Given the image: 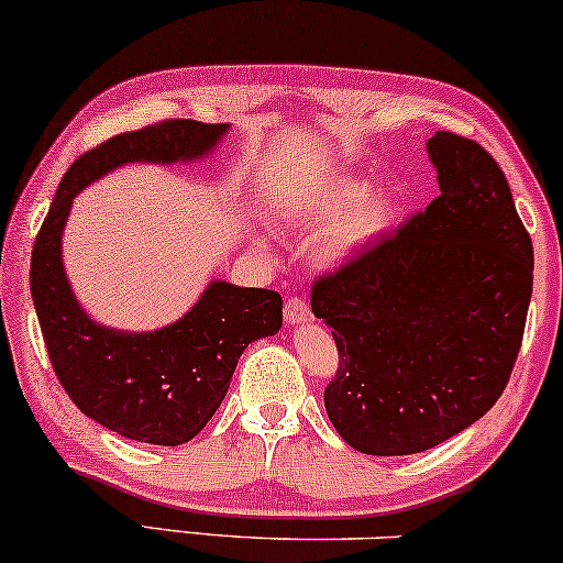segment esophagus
Instances as JSON below:
<instances>
[{
    "mask_svg": "<svg viewBox=\"0 0 563 563\" xmlns=\"http://www.w3.org/2000/svg\"><path fill=\"white\" fill-rule=\"evenodd\" d=\"M286 322L288 324L311 322V309L306 306L303 298H288V301H286Z\"/></svg>",
    "mask_w": 563,
    "mask_h": 563,
    "instance_id": "esophagus-1",
    "label": "esophagus"
}]
</instances>
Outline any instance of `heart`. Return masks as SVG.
<instances>
[{
	"mask_svg": "<svg viewBox=\"0 0 563 563\" xmlns=\"http://www.w3.org/2000/svg\"><path fill=\"white\" fill-rule=\"evenodd\" d=\"M368 196L372 184L361 176H327L290 189L283 197L280 216L294 229H324L317 239V257L324 265H343L393 223V202ZM252 241L260 246V239Z\"/></svg>",
	"mask_w": 563,
	"mask_h": 563,
	"instance_id": "obj_1",
	"label": "heart"
}]
</instances>
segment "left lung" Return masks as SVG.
<instances>
[{"label": "left lung", "instance_id": "8db88e82", "mask_svg": "<svg viewBox=\"0 0 563 563\" xmlns=\"http://www.w3.org/2000/svg\"><path fill=\"white\" fill-rule=\"evenodd\" d=\"M439 197L311 288L340 366L324 408L353 450L426 452L507 387L532 296V241L478 142L426 140Z\"/></svg>", "mask_w": 563, "mask_h": 563}]
</instances>
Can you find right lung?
<instances>
[{
  "label": "right lung",
  "instance_id": "obj_1",
  "mask_svg": "<svg viewBox=\"0 0 563 563\" xmlns=\"http://www.w3.org/2000/svg\"><path fill=\"white\" fill-rule=\"evenodd\" d=\"M229 124L170 119L124 132L80 155L56 189L35 236L31 294L48 358L85 416L145 444L195 439L229 393L241 353L283 324V298L267 288L210 280L176 322L151 332L113 330L77 301L62 262V233L73 199L126 163H195L208 158Z\"/></svg>",
  "mask_w": 563,
  "mask_h": 563
}]
</instances>
